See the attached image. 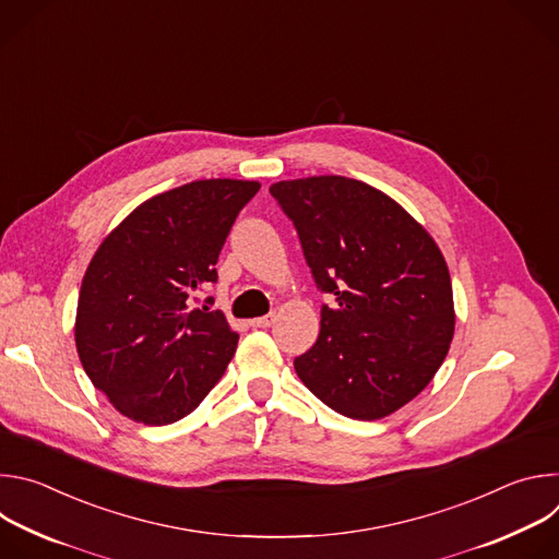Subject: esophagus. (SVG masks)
I'll list each match as a JSON object with an SVG mask.
<instances>
[{
	"label": "esophagus",
	"mask_w": 559,
	"mask_h": 559,
	"mask_svg": "<svg viewBox=\"0 0 559 559\" xmlns=\"http://www.w3.org/2000/svg\"><path fill=\"white\" fill-rule=\"evenodd\" d=\"M274 321H276V316H274V313H267V316L254 318V321H250V325H252L254 330H267V328L274 325Z\"/></svg>",
	"instance_id": "esophagus-1"
}]
</instances>
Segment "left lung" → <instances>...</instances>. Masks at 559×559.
Here are the masks:
<instances>
[{
	"instance_id": "1",
	"label": "left lung",
	"mask_w": 559,
	"mask_h": 559,
	"mask_svg": "<svg viewBox=\"0 0 559 559\" xmlns=\"http://www.w3.org/2000/svg\"><path fill=\"white\" fill-rule=\"evenodd\" d=\"M294 223L321 309V334L294 360L330 409L380 420L431 382L455 330L447 261L429 231L384 192L347 177L270 188Z\"/></svg>"
}]
</instances>
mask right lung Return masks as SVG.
I'll list each match as a JSON object with an SVG mask.
<instances>
[{"label":"right lung","instance_id":"obj_1","mask_svg":"<svg viewBox=\"0 0 559 559\" xmlns=\"http://www.w3.org/2000/svg\"><path fill=\"white\" fill-rule=\"evenodd\" d=\"M257 181L203 179L132 210L95 252L79 292L74 343L93 384L143 425L192 414L231 360L238 334L197 302L216 283L225 238Z\"/></svg>","mask_w":559,"mask_h":559}]
</instances>
